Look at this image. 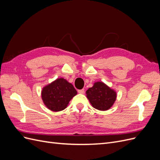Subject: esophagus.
Returning a JSON list of instances; mask_svg holds the SVG:
<instances>
[{
  "instance_id": "34e87169",
  "label": "esophagus",
  "mask_w": 160,
  "mask_h": 160,
  "mask_svg": "<svg viewBox=\"0 0 160 160\" xmlns=\"http://www.w3.org/2000/svg\"><path fill=\"white\" fill-rule=\"evenodd\" d=\"M78 93L80 94H83L84 93V89H79L78 90Z\"/></svg>"
}]
</instances>
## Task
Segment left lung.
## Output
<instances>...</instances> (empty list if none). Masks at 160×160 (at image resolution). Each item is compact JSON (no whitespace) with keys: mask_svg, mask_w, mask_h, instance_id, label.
<instances>
[{"mask_svg":"<svg viewBox=\"0 0 160 160\" xmlns=\"http://www.w3.org/2000/svg\"><path fill=\"white\" fill-rule=\"evenodd\" d=\"M86 97L95 109L107 111L113 105L117 98V92L103 82L97 81L92 88L86 91Z\"/></svg>","mask_w":160,"mask_h":160,"instance_id":"left-lung-1","label":"left lung"}]
</instances>
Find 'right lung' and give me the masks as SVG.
Wrapping results in <instances>:
<instances>
[{"instance_id":"right-lung-1","label":"right lung","mask_w":160,"mask_h":160,"mask_svg":"<svg viewBox=\"0 0 160 160\" xmlns=\"http://www.w3.org/2000/svg\"><path fill=\"white\" fill-rule=\"evenodd\" d=\"M77 94V91L73 85L61 77L42 88L41 98L48 109L57 112L65 109Z\"/></svg>"}]
</instances>
